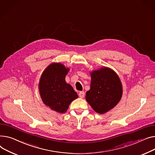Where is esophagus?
I'll list each match as a JSON object with an SVG mask.
<instances>
[{
	"mask_svg": "<svg viewBox=\"0 0 155 155\" xmlns=\"http://www.w3.org/2000/svg\"><path fill=\"white\" fill-rule=\"evenodd\" d=\"M85 96V93L84 91H81L79 93V96L81 97V98H83Z\"/></svg>",
	"mask_w": 155,
	"mask_h": 155,
	"instance_id": "esophagus-1",
	"label": "esophagus"
}]
</instances>
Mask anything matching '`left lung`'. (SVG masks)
<instances>
[{
    "label": "left lung",
    "mask_w": 155,
    "mask_h": 155,
    "mask_svg": "<svg viewBox=\"0 0 155 155\" xmlns=\"http://www.w3.org/2000/svg\"><path fill=\"white\" fill-rule=\"evenodd\" d=\"M90 90L86 93L87 103L93 110L103 114L111 110L122 96V85L115 72L104 68L91 72Z\"/></svg>",
    "instance_id": "left-lung-1"
}]
</instances>
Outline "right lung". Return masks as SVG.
<instances>
[{
	"label": "right lung",
	"mask_w": 155,
	"mask_h": 155,
	"mask_svg": "<svg viewBox=\"0 0 155 155\" xmlns=\"http://www.w3.org/2000/svg\"><path fill=\"white\" fill-rule=\"evenodd\" d=\"M68 71L69 69L60 63L52 64L44 71L39 83L43 103L61 113H65L71 102L78 97L74 89L66 83Z\"/></svg>",
	"instance_id": "1"
}]
</instances>
